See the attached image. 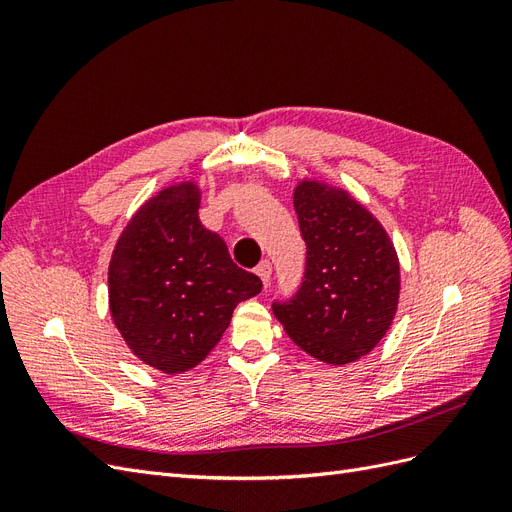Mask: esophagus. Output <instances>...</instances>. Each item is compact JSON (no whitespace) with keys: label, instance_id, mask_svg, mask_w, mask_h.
<instances>
[{"label":"esophagus","instance_id":"34e87169","mask_svg":"<svg viewBox=\"0 0 512 512\" xmlns=\"http://www.w3.org/2000/svg\"><path fill=\"white\" fill-rule=\"evenodd\" d=\"M256 275L262 280V284H269L271 280V262L269 260H260L258 267H256Z\"/></svg>","mask_w":512,"mask_h":512}]
</instances>
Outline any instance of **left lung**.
Masks as SVG:
<instances>
[{"instance_id": "obj_1", "label": "left lung", "mask_w": 512, "mask_h": 512, "mask_svg": "<svg viewBox=\"0 0 512 512\" xmlns=\"http://www.w3.org/2000/svg\"><path fill=\"white\" fill-rule=\"evenodd\" d=\"M294 211L305 241L303 277L288 299H273V314L307 354L346 365L391 327L399 299L395 247L374 215L342 190L303 181Z\"/></svg>"}]
</instances>
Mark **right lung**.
<instances>
[{"label": "right lung", "mask_w": 512, "mask_h": 512, "mask_svg": "<svg viewBox=\"0 0 512 512\" xmlns=\"http://www.w3.org/2000/svg\"><path fill=\"white\" fill-rule=\"evenodd\" d=\"M198 188L175 185L145 203L115 245L108 301L130 350L166 374L198 365L220 342L260 277L237 267L198 220Z\"/></svg>", "instance_id": "obj_1"}]
</instances>
